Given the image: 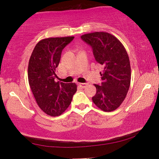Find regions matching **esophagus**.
Instances as JSON below:
<instances>
[{
	"instance_id": "esophagus-1",
	"label": "esophagus",
	"mask_w": 159,
	"mask_h": 159,
	"mask_svg": "<svg viewBox=\"0 0 159 159\" xmlns=\"http://www.w3.org/2000/svg\"><path fill=\"white\" fill-rule=\"evenodd\" d=\"M78 85H79L80 87H81V88H85L86 86H87V85H88V83H78Z\"/></svg>"
}]
</instances>
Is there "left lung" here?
<instances>
[{
    "label": "left lung",
    "instance_id": "left-lung-1",
    "mask_svg": "<svg viewBox=\"0 0 159 159\" xmlns=\"http://www.w3.org/2000/svg\"><path fill=\"white\" fill-rule=\"evenodd\" d=\"M93 48L95 60L104 66L102 85H96L93 102L104 111H114L124 101L131 80L130 60L125 48L117 38L107 32L81 36Z\"/></svg>",
    "mask_w": 159,
    "mask_h": 159
}]
</instances>
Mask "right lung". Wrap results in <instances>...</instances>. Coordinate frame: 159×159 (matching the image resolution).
<instances>
[{
    "label": "right lung",
    "instance_id": "add662e5",
    "mask_svg": "<svg viewBox=\"0 0 159 159\" xmlns=\"http://www.w3.org/2000/svg\"><path fill=\"white\" fill-rule=\"evenodd\" d=\"M74 39L66 36L42 39L29 59L28 79L32 93L40 108L51 116L64 112L77 90L76 83L55 80L61 51Z\"/></svg>",
    "mask_w": 159,
    "mask_h": 159
}]
</instances>
